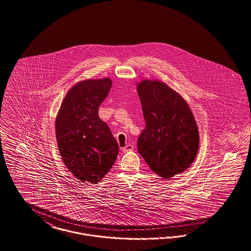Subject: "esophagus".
Segmentation results:
<instances>
[{
	"label": "esophagus",
	"instance_id": "obj_1",
	"mask_svg": "<svg viewBox=\"0 0 251 251\" xmlns=\"http://www.w3.org/2000/svg\"><path fill=\"white\" fill-rule=\"evenodd\" d=\"M134 149V146L132 145V144H127V145H126L122 150H123V152H125V153H126V152H129V151H132Z\"/></svg>",
	"mask_w": 251,
	"mask_h": 251
}]
</instances>
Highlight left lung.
I'll list each match as a JSON object with an SVG mask.
<instances>
[{"instance_id": "left-lung-1", "label": "left lung", "mask_w": 251, "mask_h": 251, "mask_svg": "<svg viewBox=\"0 0 251 251\" xmlns=\"http://www.w3.org/2000/svg\"><path fill=\"white\" fill-rule=\"evenodd\" d=\"M138 94L146 125L138 151L153 173L170 179L185 172L196 157V121L185 100L165 83L143 80Z\"/></svg>"}]
</instances>
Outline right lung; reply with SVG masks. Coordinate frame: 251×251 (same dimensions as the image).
<instances>
[{"label":"right lung","instance_id":"right-lung-1","mask_svg":"<svg viewBox=\"0 0 251 251\" xmlns=\"http://www.w3.org/2000/svg\"><path fill=\"white\" fill-rule=\"evenodd\" d=\"M109 78L76 83L66 94L55 123L57 144L66 168L82 182L97 184L109 173L118 142L98 109L109 95Z\"/></svg>","mask_w":251,"mask_h":251}]
</instances>
